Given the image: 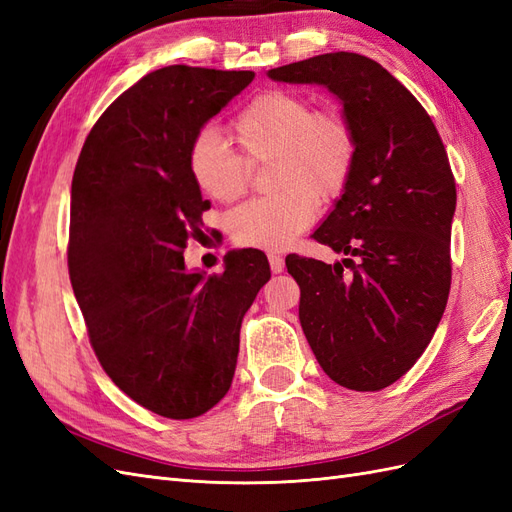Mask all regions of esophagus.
Segmentation results:
<instances>
[{
  "label": "esophagus",
  "instance_id": "1",
  "mask_svg": "<svg viewBox=\"0 0 512 512\" xmlns=\"http://www.w3.org/2000/svg\"><path fill=\"white\" fill-rule=\"evenodd\" d=\"M269 265L273 273H282L284 271V256L280 252H269Z\"/></svg>",
  "mask_w": 512,
  "mask_h": 512
}]
</instances>
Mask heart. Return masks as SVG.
Here are the masks:
<instances>
[{"instance_id":"obj_1","label":"heart","mask_w":512,"mask_h":512,"mask_svg":"<svg viewBox=\"0 0 512 512\" xmlns=\"http://www.w3.org/2000/svg\"><path fill=\"white\" fill-rule=\"evenodd\" d=\"M235 132L247 153L277 151L273 181L282 190L232 213V237L241 245L282 250L314 222L316 194L329 198L344 188L354 158L352 130L335 108L312 111L303 96L273 89L243 108ZM188 164L198 188L222 203L247 188L245 162L220 130L194 136Z\"/></svg>"}]
</instances>
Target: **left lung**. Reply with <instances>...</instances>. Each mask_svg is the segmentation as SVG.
Segmentation results:
<instances>
[{
	"instance_id": "obj_1",
	"label": "left lung",
	"mask_w": 512,
	"mask_h": 512,
	"mask_svg": "<svg viewBox=\"0 0 512 512\" xmlns=\"http://www.w3.org/2000/svg\"><path fill=\"white\" fill-rule=\"evenodd\" d=\"M271 81L322 85L354 138L350 175L314 239L342 260L286 258L299 320L320 367L352 391H380L416 363L451 290L455 179L442 138L378 61L324 53L273 68Z\"/></svg>"
}]
</instances>
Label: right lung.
<instances>
[{"mask_svg": "<svg viewBox=\"0 0 512 512\" xmlns=\"http://www.w3.org/2000/svg\"><path fill=\"white\" fill-rule=\"evenodd\" d=\"M252 81L190 66L145 74L98 119L72 179L68 269L89 342L123 393L177 421L228 393L241 320L271 277L260 250L228 252L220 277L183 260L211 207L190 145Z\"/></svg>", "mask_w": 512, "mask_h": 512, "instance_id": "add662e5", "label": "right lung"}]
</instances>
